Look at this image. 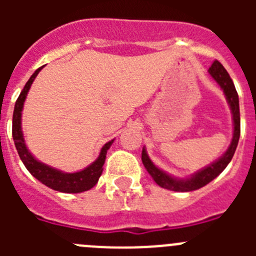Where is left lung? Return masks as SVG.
<instances>
[{
  "label": "left lung",
  "mask_w": 256,
  "mask_h": 256,
  "mask_svg": "<svg viewBox=\"0 0 256 256\" xmlns=\"http://www.w3.org/2000/svg\"><path fill=\"white\" fill-rule=\"evenodd\" d=\"M209 74L216 79V83L222 87V90L224 91L226 97H227V101L230 106V110H232V115H234V138L230 142V148L227 150V152L222 156L218 162H216L214 164H212L208 168L202 169L201 172L196 173L195 176H192L191 178H187V180H176V178H172L170 176H168L166 173H164L162 170H160L159 168H156L155 165L152 164V162L150 160V158L146 154V150H142V162H144V168L148 169V172L150 173L151 177L154 178L158 184L162 188L172 190V191H178V192H188V191H195V190L204 187L205 184H208L209 182H212L216 177H218L222 172L224 170L226 166L230 164V162L234 158V154L236 151L237 144H238L240 140V133H241V126H240V106H238V94H237L236 88H234V82L230 79V74L227 73V70L224 69V66L219 62L218 60H214V62L212 64V66L209 68Z\"/></svg>",
  "instance_id": "obj_1"
}]
</instances>
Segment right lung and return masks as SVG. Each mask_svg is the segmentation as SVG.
I'll list each match as a JSON object with an SVG mask.
<instances>
[{
    "label": "right lung",
    "mask_w": 256,
    "mask_h": 256,
    "mask_svg": "<svg viewBox=\"0 0 256 256\" xmlns=\"http://www.w3.org/2000/svg\"><path fill=\"white\" fill-rule=\"evenodd\" d=\"M40 69L42 68L36 70L33 76L29 78L26 84L22 88V91L20 92L16 102H15V108H14L12 115V138L14 142H15V148H16L20 159L24 162L29 173L33 177L37 178L40 182L50 187V188L55 190V191L66 192V194H78V192L88 191V190H91L98 182V178H100L101 173H102L106 152H108V148L112 146V141L105 144V146L101 148L100 156H98V159L96 162H92L90 166H87L83 170L76 172V173H62V172L56 170V169L50 168L47 165L42 164V162H40L32 156V154L29 152L26 144H24L22 126H20L22 124V105H24V101H26L29 88H30L32 83H33L34 78L37 76V74L40 73Z\"/></svg>",
    "instance_id": "1"
}]
</instances>
